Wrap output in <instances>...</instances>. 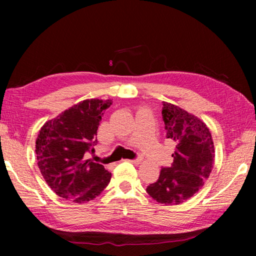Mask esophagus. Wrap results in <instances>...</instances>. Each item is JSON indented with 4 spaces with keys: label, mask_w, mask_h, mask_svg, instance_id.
Segmentation results:
<instances>
[{
    "label": "esophagus",
    "mask_w": 256,
    "mask_h": 256,
    "mask_svg": "<svg viewBox=\"0 0 256 256\" xmlns=\"http://www.w3.org/2000/svg\"><path fill=\"white\" fill-rule=\"evenodd\" d=\"M130 162H131L134 164H138L141 162V159L138 158V159H134V160H130Z\"/></svg>",
    "instance_id": "esophagus-1"
}]
</instances>
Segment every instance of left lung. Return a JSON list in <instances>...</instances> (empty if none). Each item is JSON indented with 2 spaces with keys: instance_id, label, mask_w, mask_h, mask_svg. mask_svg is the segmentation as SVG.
I'll use <instances>...</instances> for the list:
<instances>
[{
  "instance_id": "left-lung-1",
  "label": "left lung",
  "mask_w": 256,
  "mask_h": 256,
  "mask_svg": "<svg viewBox=\"0 0 256 256\" xmlns=\"http://www.w3.org/2000/svg\"><path fill=\"white\" fill-rule=\"evenodd\" d=\"M162 118L167 138L175 142L172 166L162 168L158 180L146 193L164 206H177L198 193L209 178L214 162V146L202 120L174 104L164 102Z\"/></svg>"
}]
</instances>
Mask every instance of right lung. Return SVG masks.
Masks as SVG:
<instances>
[{"label":"right lung","mask_w":256,"mask_h":256,"mask_svg":"<svg viewBox=\"0 0 256 256\" xmlns=\"http://www.w3.org/2000/svg\"><path fill=\"white\" fill-rule=\"evenodd\" d=\"M112 99H86L47 120L36 138V158L47 185L58 196L86 203L98 196L112 174L88 159L97 144V130Z\"/></svg>","instance_id":"right-lung-1"}]
</instances>
